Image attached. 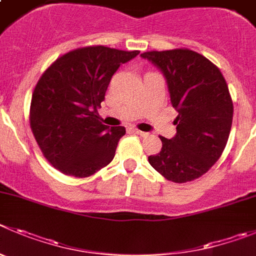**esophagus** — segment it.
Segmentation results:
<instances>
[{
    "label": "esophagus",
    "mask_w": 256,
    "mask_h": 256,
    "mask_svg": "<svg viewBox=\"0 0 256 256\" xmlns=\"http://www.w3.org/2000/svg\"><path fill=\"white\" fill-rule=\"evenodd\" d=\"M134 132H136V134L140 136V137H147V136H148V133L142 132V130H134Z\"/></svg>",
    "instance_id": "esophagus-1"
}]
</instances>
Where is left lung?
Listing matches in <instances>:
<instances>
[{"mask_svg": "<svg viewBox=\"0 0 256 256\" xmlns=\"http://www.w3.org/2000/svg\"><path fill=\"white\" fill-rule=\"evenodd\" d=\"M162 71L178 112L176 136H160L162 148L148 162L165 179L186 182L206 174L228 140L234 102L220 68L188 48L142 53Z\"/></svg>", "mask_w": 256, "mask_h": 256, "instance_id": "8db88e82", "label": "left lung"}]
</instances>
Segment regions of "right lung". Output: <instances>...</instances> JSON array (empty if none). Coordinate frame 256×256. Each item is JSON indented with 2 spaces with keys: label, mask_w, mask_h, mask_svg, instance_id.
<instances>
[{
  "label": "right lung",
  "mask_w": 256,
  "mask_h": 256,
  "mask_svg": "<svg viewBox=\"0 0 256 256\" xmlns=\"http://www.w3.org/2000/svg\"><path fill=\"white\" fill-rule=\"evenodd\" d=\"M138 53L81 46L57 58L40 76L30 102V128L43 156L62 174L88 178L112 162L126 128H109L96 112L112 74Z\"/></svg>",
  "instance_id": "obj_1"
}]
</instances>
